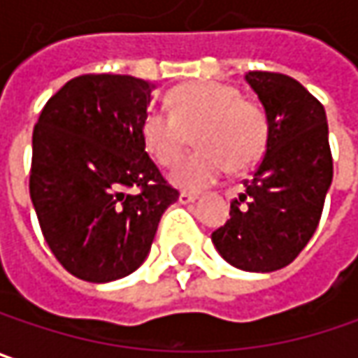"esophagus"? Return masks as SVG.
Segmentation results:
<instances>
[{"mask_svg":"<svg viewBox=\"0 0 358 358\" xmlns=\"http://www.w3.org/2000/svg\"><path fill=\"white\" fill-rule=\"evenodd\" d=\"M199 199L196 194H192V192H180L178 200L182 204H188V202H194V200Z\"/></svg>","mask_w":358,"mask_h":358,"instance_id":"1","label":"esophagus"}]
</instances>
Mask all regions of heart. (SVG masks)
Wrapping results in <instances>:
<instances>
[{
	"label": "heart",
	"mask_w": 358,
	"mask_h": 358,
	"mask_svg": "<svg viewBox=\"0 0 358 358\" xmlns=\"http://www.w3.org/2000/svg\"><path fill=\"white\" fill-rule=\"evenodd\" d=\"M170 111L152 109L143 117L141 136L148 152L162 166H172L190 143L199 152L170 172L172 184L184 190H202L222 174L249 168L265 150L267 119L262 107L219 80H192L168 95Z\"/></svg>",
	"instance_id": "obj_1"
}]
</instances>
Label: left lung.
Listing matches in <instances>:
<instances>
[{
	"label": "left lung",
	"mask_w": 358,
	"mask_h": 358,
	"mask_svg": "<svg viewBox=\"0 0 358 358\" xmlns=\"http://www.w3.org/2000/svg\"><path fill=\"white\" fill-rule=\"evenodd\" d=\"M245 80L267 119L265 156L210 239L233 267L269 273L294 262L314 235L332 184V156L324 107L298 80L262 71Z\"/></svg>",
	"instance_id": "left-lung-1"
}]
</instances>
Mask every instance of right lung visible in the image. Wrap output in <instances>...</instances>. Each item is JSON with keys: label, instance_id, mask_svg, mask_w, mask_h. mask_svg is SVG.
I'll return each instance as SVG.
<instances>
[{"label": "right lung", "instance_id": "right-lung-1", "mask_svg": "<svg viewBox=\"0 0 358 358\" xmlns=\"http://www.w3.org/2000/svg\"><path fill=\"white\" fill-rule=\"evenodd\" d=\"M154 89L127 74L76 76L34 127L32 204L54 257L78 280L107 284L134 273L178 200L141 136Z\"/></svg>", "mask_w": 358, "mask_h": 358}]
</instances>
